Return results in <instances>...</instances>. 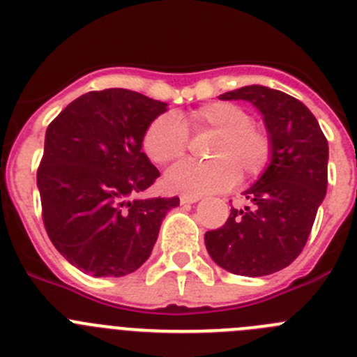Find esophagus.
<instances>
[{"mask_svg": "<svg viewBox=\"0 0 357 357\" xmlns=\"http://www.w3.org/2000/svg\"><path fill=\"white\" fill-rule=\"evenodd\" d=\"M200 200V197H191V195H182L181 204L182 206H189V204H197Z\"/></svg>", "mask_w": 357, "mask_h": 357, "instance_id": "obj_1", "label": "esophagus"}]
</instances>
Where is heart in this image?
I'll list each match as a JSON object with an SVG mask.
<instances>
[{"instance_id":"1","label":"heart","mask_w":357,"mask_h":357,"mask_svg":"<svg viewBox=\"0 0 357 357\" xmlns=\"http://www.w3.org/2000/svg\"><path fill=\"white\" fill-rule=\"evenodd\" d=\"M193 132L213 130L207 162L184 160L166 173L164 184L173 193L202 197L261 175L273 155V144L266 130L252 123L243 107L229 102H213L198 107L185 121ZM184 123L173 114H162L150 123L143 137L146 155L155 164L181 159L188 150L189 134Z\"/></svg>"}]
</instances>
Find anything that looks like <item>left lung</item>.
I'll list each match as a JSON object with an SVG mask.
<instances>
[{
  "label": "left lung",
  "instance_id": "8db88e82",
  "mask_svg": "<svg viewBox=\"0 0 357 357\" xmlns=\"http://www.w3.org/2000/svg\"><path fill=\"white\" fill-rule=\"evenodd\" d=\"M220 100H247L259 110L273 155L243 193L247 206L232 207L225 225L206 232V247L227 272L270 275L291 264L307 241L326 198L329 144L311 110L282 91L247 85Z\"/></svg>",
  "mask_w": 357,
  "mask_h": 357
}]
</instances>
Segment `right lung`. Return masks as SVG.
I'll return each instance as SVG.
<instances>
[{
    "label": "right lung",
    "instance_id": "1",
    "mask_svg": "<svg viewBox=\"0 0 357 357\" xmlns=\"http://www.w3.org/2000/svg\"><path fill=\"white\" fill-rule=\"evenodd\" d=\"M166 103L128 89L82 94L50 123L37 169L43 222L66 259L123 277L150 257L178 197L135 198L160 175L141 148Z\"/></svg>",
    "mask_w": 357,
    "mask_h": 357
}]
</instances>
